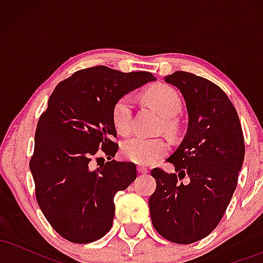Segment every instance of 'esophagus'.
<instances>
[{"label": "esophagus", "mask_w": 263, "mask_h": 263, "mask_svg": "<svg viewBox=\"0 0 263 263\" xmlns=\"http://www.w3.org/2000/svg\"><path fill=\"white\" fill-rule=\"evenodd\" d=\"M137 171H138V173H142V174L148 173V168L143 167V165H137Z\"/></svg>", "instance_id": "1"}]
</instances>
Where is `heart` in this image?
I'll list each match as a JSON object with an SVG mask.
<instances>
[{
	"mask_svg": "<svg viewBox=\"0 0 263 263\" xmlns=\"http://www.w3.org/2000/svg\"><path fill=\"white\" fill-rule=\"evenodd\" d=\"M144 98L152 106L161 112L167 120V126L173 128V121L182 111V100L176 89L168 85L151 87L144 93ZM132 111L134 100L129 95H125L115 102L112 107V120L115 128L121 135H126L132 128ZM122 155L137 164H152L157 159L167 153L168 143L163 138L134 136L122 143Z\"/></svg>",
	"mask_w": 263,
	"mask_h": 263,
	"instance_id": "b5f03b06",
	"label": "heart"
}]
</instances>
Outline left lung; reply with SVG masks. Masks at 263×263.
I'll use <instances>...</instances> for the list:
<instances>
[{
    "instance_id": "1",
    "label": "left lung",
    "mask_w": 263,
    "mask_h": 263,
    "mask_svg": "<svg viewBox=\"0 0 263 263\" xmlns=\"http://www.w3.org/2000/svg\"><path fill=\"white\" fill-rule=\"evenodd\" d=\"M164 81L180 90L189 121L182 143L167 158L176 172H151L157 188L149 213L159 235L186 245L206 237L221 220L236 189L245 143L236 110L218 85L186 71Z\"/></svg>"
}]
</instances>
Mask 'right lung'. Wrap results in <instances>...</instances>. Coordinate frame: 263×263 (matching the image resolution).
I'll return each instance as SVG.
<instances>
[{"instance_id":"add662e5","label":"right lung","mask_w":263,"mask_h":263,"mask_svg":"<svg viewBox=\"0 0 263 263\" xmlns=\"http://www.w3.org/2000/svg\"><path fill=\"white\" fill-rule=\"evenodd\" d=\"M153 80L147 71L122 73L99 65L60 81L50 95L38 121L29 168L42 213L66 240L92 242L112 226L114 197L137 177L135 163L111 161L119 149L112 107ZM99 148L109 162L91 170Z\"/></svg>"}]
</instances>
